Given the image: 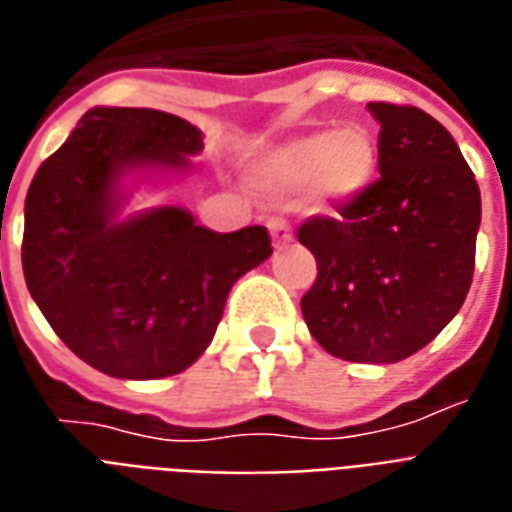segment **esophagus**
<instances>
[{"instance_id":"obj_1","label":"esophagus","mask_w":512,"mask_h":512,"mask_svg":"<svg viewBox=\"0 0 512 512\" xmlns=\"http://www.w3.org/2000/svg\"><path fill=\"white\" fill-rule=\"evenodd\" d=\"M267 226H270L272 245H275V248H283L286 242H292V229H289V223H286V220L272 218Z\"/></svg>"}]
</instances>
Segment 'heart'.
Listing matches in <instances>:
<instances>
[{
    "label": "heart",
    "instance_id": "b5f03b06",
    "mask_svg": "<svg viewBox=\"0 0 512 512\" xmlns=\"http://www.w3.org/2000/svg\"><path fill=\"white\" fill-rule=\"evenodd\" d=\"M379 166L374 133L363 125L316 130L272 149L256 163L253 179L270 193H289L308 182L316 210L346 207L371 188Z\"/></svg>",
    "mask_w": 512,
    "mask_h": 512
}]
</instances>
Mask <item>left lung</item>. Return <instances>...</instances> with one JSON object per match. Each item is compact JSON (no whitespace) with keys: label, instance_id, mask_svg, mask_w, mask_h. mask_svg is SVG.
Instances as JSON below:
<instances>
[{"label":"left lung","instance_id":"8db88e82","mask_svg":"<svg viewBox=\"0 0 512 512\" xmlns=\"http://www.w3.org/2000/svg\"><path fill=\"white\" fill-rule=\"evenodd\" d=\"M382 125L379 174L338 218L297 240L316 256L302 316L324 352L398 363L442 333L475 272L480 188L455 138L414 106L368 103Z\"/></svg>","mask_w":512,"mask_h":512}]
</instances>
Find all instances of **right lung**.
I'll use <instances>...</instances> for the list:
<instances>
[{"instance_id":"add662e5","label":"right lung","mask_w":512,"mask_h":512,"mask_svg":"<svg viewBox=\"0 0 512 512\" xmlns=\"http://www.w3.org/2000/svg\"><path fill=\"white\" fill-rule=\"evenodd\" d=\"M201 138L166 111L98 106L29 185L26 289L67 349L100 374L185 371L210 346L231 286L270 259L264 226L220 234L182 207L122 218L125 179L188 171Z\"/></svg>"}]
</instances>
